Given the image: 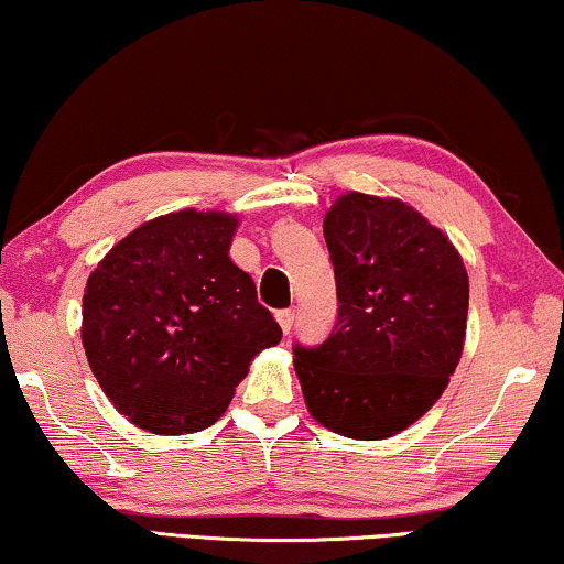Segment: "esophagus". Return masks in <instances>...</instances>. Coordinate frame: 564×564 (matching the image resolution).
I'll return each mask as SVG.
<instances>
[{
  "mask_svg": "<svg viewBox=\"0 0 564 564\" xmlns=\"http://www.w3.org/2000/svg\"><path fill=\"white\" fill-rule=\"evenodd\" d=\"M276 321H280L284 333H290L292 330V323H295V310H292V307L276 310Z\"/></svg>",
  "mask_w": 564,
  "mask_h": 564,
  "instance_id": "34e87169",
  "label": "esophagus"
}]
</instances>
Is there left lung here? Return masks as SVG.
Listing matches in <instances>:
<instances>
[{"label":"left lung","instance_id":"left-lung-1","mask_svg":"<svg viewBox=\"0 0 564 564\" xmlns=\"http://www.w3.org/2000/svg\"><path fill=\"white\" fill-rule=\"evenodd\" d=\"M338 310L330 336L295 343L307 410L354 440L417 422L460 361L468 274L447 236L402 200L348 193L323 221Z\"/></svg>","mask_w":564,"mask_h":564}]
</instances>
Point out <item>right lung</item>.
Wrapping results in <instances>:
<instances>
[{
    "label": "right lung",
    "mask_w": 564,
    "mask_h": 564,
    "mask_svg": "<svg viewBox=\"0 0 564 564\" xmlns=\"http://www.w3.org/2000/svg\"><path fill=\"white\" fill-rule=\"evenodd\" d=\"M236 218L177 210L121 239L84 292V348L104 394L154 435L206 430L282 328L228 259Z\"/></svg>",
    "instance_id": "obj_1"
}]
</instances>
